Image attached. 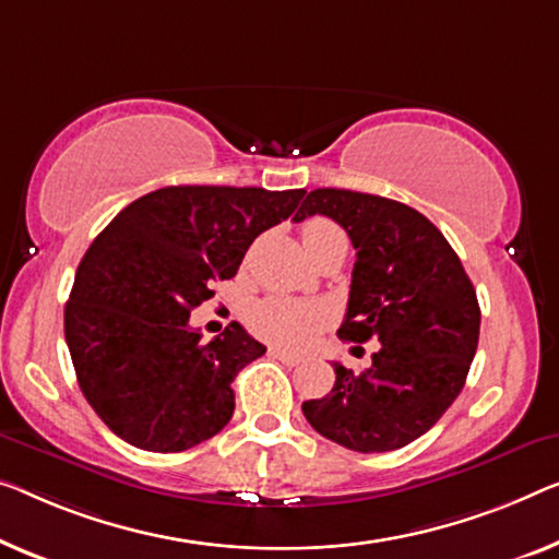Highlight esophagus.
Here are the masks:
<instances>
[{
    "mask_svg": "<svg viewBox=\"0 0 559 559\" xmlns=\"http://www.w3.org/2000/svg\"><path fill=\"white\" fill-rule=\"evenodd\" d=\"M273 359H278V361H283L286 366H298L304 361V356H298V354H294V352H286V348H271L269 352Z\"/></svg>",
    "mask_w": 559,
    "mask_h": 559,
    "instance_id": "1",
    "label": "esophagus"
}]
</instances>
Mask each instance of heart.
<instances>
[{
  "mask_svg": "<svg viewBox=\"0 0 559 559\" xmlns=\"http://www.w3.org/2000/svg\"><path fill=\"white\" fill-rule=\"evenodd\" d=\"M344 238L336 223L329 218H308L301 226V243L311 255L316 248ZM326 321V308L294 298H263L248 311V326L265 341L283 346H298Z\"/></svg>",
  "mask_w": 559,
  "mask_h": 559,
  "instance_id": "heart-1",
  "label": "heart"
}]
</instances>
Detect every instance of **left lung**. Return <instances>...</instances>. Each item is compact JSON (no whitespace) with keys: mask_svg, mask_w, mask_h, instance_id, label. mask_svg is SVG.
I'll list each match as a JSON object with an SVG mask.
<instances>
[{"mask_svg":"<svg viewBox=\"0 0 559 559\" xmlns=\"http://www.w3.org/2000/svg\"><path fill=\"white\" fill-rule=\"evenodd\" d=\"M326 215L356 248L344 341L377 338L371 366L333 364L336 384L304 402L308 424L354 452H394L435 427L460 391L479 341V304L460 255L419 211L356 190H311L294 215Z\"/></svg>","mask_w":559,"mask_h":559,"instance_id":"8db88e82","label":"left lung"}]
</instances>
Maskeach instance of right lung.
Listing matches in <instances>:
<instances>
[{"instance_id": "obj_1", "label": "right lung", "mask_w": 559, "mask_h": 559, "mask_svg": "<svg viewBox=\"0 0 559 559\" xmlns=\"http://www.w3.org/2000/svg\"><path fill=\"white\" fill-rule=\"evenodd\" d=\"M304 195L170 186L122 207L93 240L64 306V338L82 394L120 439L186 452L230 421L233 379L265 346L236 321L205 344L190 311Z\"/></svg>"}]
</instances>
